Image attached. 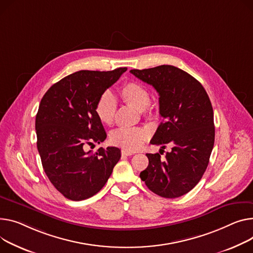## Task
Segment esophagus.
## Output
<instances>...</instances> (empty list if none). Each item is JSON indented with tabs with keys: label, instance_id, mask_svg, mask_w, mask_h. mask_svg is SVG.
I'll list each match as a JSON object with an SVG mask.
<instances>
[{
	"label": "esophagus",
	"instance_id": "1",
	"mask_svg": "<svg viewBox=\"0 0 253 253\" xmlns=\"http://www.w3.org/2000/svg\"><path fill=\"white\" fill-rule=\"evenodd\" d=\"M135 153H133V151H130V150H126V149H123L122 150V156H126V157H128V156H132V155H134Z\"/></svg>",
	"mask_w": 253,
	"mask_h": 253
}]
</instances>
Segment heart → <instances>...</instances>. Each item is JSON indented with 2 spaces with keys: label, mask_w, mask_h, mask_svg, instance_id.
Instances as JSON below:
<instances>
[{
  "label": "heart",
  "mask_w": 253,
  "mask_h": 253,
  "mask_svg": "<svg viewBox=\"0 0 253 253\" xmlns=\"http://www.w3.org/2000/svg\"><path fill=\"white\" fill-rule=\"evenodd\" d=\"M120 96L124 102L141 114L149 113L148 105L150 93L148 89L138 82H128L120 88ZM117 112V100L110 91H105L98 97L95 105V114L98 120L104 125H112ZM149 137V132L140 127L118 128L111 133L110 140L114 145L120 146L126 150H136Z\"/></svg>",
  "instance_id": "1"
}]
</instances>
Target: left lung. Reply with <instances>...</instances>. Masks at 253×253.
I'll return each mask as SVG.
<instances>
[{
    "label": "left lung",
    "mask_w": 253,
    "mask_h": 253,
    "mask_svg": "<svg viewBox=\"0 0 253 253\" xmlns=\"http://www.w3.org/2000/svg\"><path fill=\"white\" fill-rule=\"evenodd\" d=\"M130 72L153 85L160 95L163 122L150 143L162 145L160 153L168 144L172 146L165 158L160 154H146L148 166L140 178L149 190L162 197L182 196L195 187L210 162L214 143L210 97L199 81L175 66Z\"/></svg>",
    "instance_id": "left-lung-1"
}]
</instances>
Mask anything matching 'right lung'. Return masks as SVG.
<instances>
[{"mask_svg": "<svg viewBox=\"0 0 253 253\" xmlns=\"http://www.w3.org/2000/svg\"><path fill=\"white\" fill-rule=\"evenodd\" d=\"M126 70L75 72L50 86L41 100L38 149L47 178L66 198L79 201L96 194L121 158L118 147H100L92 154L84 145L107 138L95 105Z\"/></svg>", "mask_w": 253, "mask_h": 253, "instance_id": "right-lung-1", "label": "right lung"}]
</instances>
